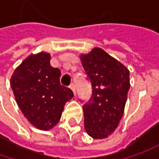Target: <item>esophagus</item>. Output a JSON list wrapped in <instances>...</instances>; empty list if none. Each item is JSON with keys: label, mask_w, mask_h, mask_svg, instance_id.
Returning <instances> with one entry per match:
<instances>
[{"label": "esophagus", "mask_w": 159, "mask_h": 159, "mask_svg": "<svg viewBox=\"0 0 159 159\" xmlns=\"http://www.w3.org/2000/svg\"><path fill=\"white\" fill-rule=\"evenodd\" d=\"M70 89L72 90V92H73V95H76V88H75V85H74V84H70Z\"/></svg>", "instance_id": "34e87169"}]
</instances>
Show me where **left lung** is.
<instances>
[{"instance_id":"8db88e82","label":"left lung","mask_w":159,"mask_h":159,"mask_svg":"<svg viewBox=\"0 0 159 159\" xmlns=\"http://www.w3.org/2000/svg\"><path fill=\"white\" fill-rule=\"evenodd\" d=\"M93 94L83 106L85 130L93 139H105L118 127L130 88L129 70L100 48L80 55Z\"/></svg>"}]
</instances>
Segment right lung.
Returning a JSON list of instances; mask_svg holds the SVG:
<instances>
[{
    "label": "right lung",
    "instance_id": "add662e5",
    "mask_svg": "<svg viewBox=\"0 0 159 159\" xmlns=\"http://www.w3.org/2000/svg\"><path fill=\"white\" fill-rule=\"evenodd\" d=\"M50 54L40 51L28 56L12 73L10 87L16 102L36 128L48 131L60 121L64 105L73 97L60 84L61 70L50 65Z\"/></svg>",
    "mask_w": 159,
    "mask_h": 159
}]
</instances>
